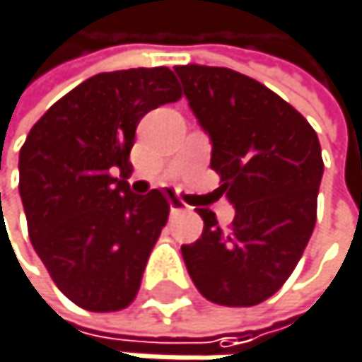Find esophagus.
<instances>
[{
    "mask_svg": "<svg viewBox=\"0 0 362 362\" xmlns=\"http://www.w3.org/2000/svg\"><path fill=\"white\" fill-rule=\"evenodd\" d=\"M170 209H172V214H180V211H186L188 207L182 203L180 199H176V197H170Z\"/></svg>",
    "mask_w": 362,
    "mask_h": 362,
    "instance_id": "1",
    "label": "esophagus"
}]
</instances>
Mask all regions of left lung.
Here are the masks:
<instances>
[{
  "instance_id": "obj_1",
  "label": "left lung",
  "mask_w": 362,
  "mask_h": 362,
  "mask_svg": "<svg viewBox=\"0 0 362 362\" xmlns=\"http://www.w3.org/2000/svg\"><path fill=\"white\" fill-rule=\"evenodd\" d=\"M176 75L211 140L216 194L235 205L228 230L199 209L203 235L182 245L186 270L209 302L255 306L289 279L315 230L319 136L289 103L233 69L186 64Z\"/></svg>"
}]
</instances>
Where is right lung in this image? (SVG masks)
Listing matches in <instances>:
<instances>
[{
    "label": "right lung",
    "mask_w": 362,
    "mask_h": 362,
    "mask_svg": "<svg viewBox=\"0 0 362 362\" xmlns=\"http://www.w3.org/2000/svg\"><path fill=\"white\" fill-rule=\"evenodd\" d=\"M178 98L168 66L98 73L45 110L21 148L31 243L58 289L86 310H121L140 289L170 201L157 188L129 190V151L140 119Z\"/></svg>",
    "instance_id": "1"
}]
</instances>
